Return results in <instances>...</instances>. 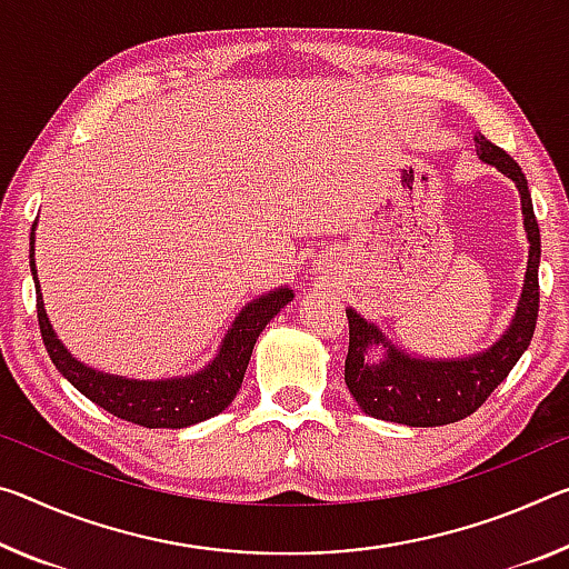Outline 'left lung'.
<instances>
[{"instance_id": "1", "label": "left lung", "mask_w": 569, "mask_h": 569, "mask_svg": "<svg viewBox=\"0 0 569 569\" xmlns=\"http://www.w3.org/2000/svg\"><path fill=\"white\" fill-rule=\"evenodd\" d=\"M476 151L486 164H493L501 174L513 179L521 194V212H525L529 238V263L517 317H513L509 331L483 355L471 359H450V362H436V359L426 362V359L405 355L382 337L380 329L367 323L357 311L347 309L349 351L345 362V382L359 408L372 418L402 422V426L412 428L448 426V422L463 420L479 410L496 387L507 380V375L535 337L542 248H539V224L535 207H531L527 177L517 161L486 139L483 133L476 137ZM369 346L386 349L382 363H375L366 357Z\"/></svg>"}]
</instances>
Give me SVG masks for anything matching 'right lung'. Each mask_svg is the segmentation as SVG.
I'll use <instances>...</instances> for the list:
<instances>
[{
  "mask_svg": "<svg viewBox=\"0 0 569 569\" xmlns=\"http://www.w3.org/2000/svg\"><path fill=\"white\" fill-rule=\"evenodd\" d=\"M32 250L34 238H30V268L34 278V293H38V323L52 365L88 400L101 405L106 412L116 415V418L143 428H187L228 408L240 390L252 347H256L260 331L293 299V293L288 288H278V291L246 306V311L240 313L236 323H232V329L228 331V337H224L220 355L200 375L184 377V380L161 382L123 380V377L103 375L80 365L60 345V339L56 337V331H52L48 321V313H44Z\"/></svg>",
  "mask_w": 569,
  "mask_h": 569,
  "instance_id": "obj_1",
  "label": "right lung"
}]
</instances>
